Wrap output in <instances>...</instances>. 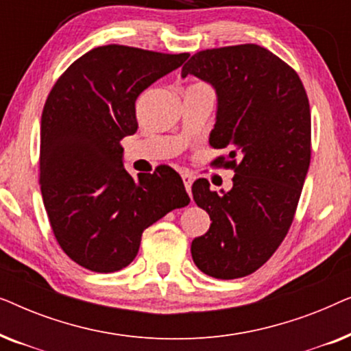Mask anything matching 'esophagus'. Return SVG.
Here are the masks:
<instances>
[{"label":"esophagus","instance_id":"34e87169","mask_svg":"<svg viewBox=\"0 0 351 351\" xmlns=\"http://www.w3.org/2000/svg\"><path fill=\"white\" fill-rule=\"evenodd\" d=\"M182 180H184L186 193L191 195V184H193V179H191V176L190 174H182Z\"/></svg>","mask_w":351,"mask_h":351}]
</instances>
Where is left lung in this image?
<instances>
[{
  "label": "left lung",
  "mask_w": 351,
  "mask_h": 351,
  "mask_svg": "<svg viewBox=\"0 0 351 351\" xmlns=\"http://www.w3.org/2000/svg\"><path fill=\"white\" fill-rule=\"evenodd\" d=\"M215 88V167L233 169V186L217 195L209 182L191 186L210 227L191 241L195 265L217 280L258 270L289 232L311 158V114L297 71L258 45L196 52L182 66Z\"/></svg>",
  "instance_id": "left-lung-1"
}]
</instances>
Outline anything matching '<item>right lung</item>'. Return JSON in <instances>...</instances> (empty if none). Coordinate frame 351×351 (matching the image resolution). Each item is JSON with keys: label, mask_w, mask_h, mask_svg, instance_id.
Returning <instances> with one entry per match:
<instances>
[{"label": "right lung", "mask_w": 351, "mask_h": 351, "mask_svg": "<svg viewBox=\"0 0 351 351\" xmlns=\"http://www.w3.org/2000/svg\"><path fill=\"white\" fill-rule=\"evenodd\" d=\"M186 59V52L94 47L47 95L40 143L43 203L62 251L90 271L123 270L136 258L143 230L190 203L171 166L134 179L123 167L119 145L137 131L142 90Z\"/></svg>", "instance_id": "1"}]
</instances>
